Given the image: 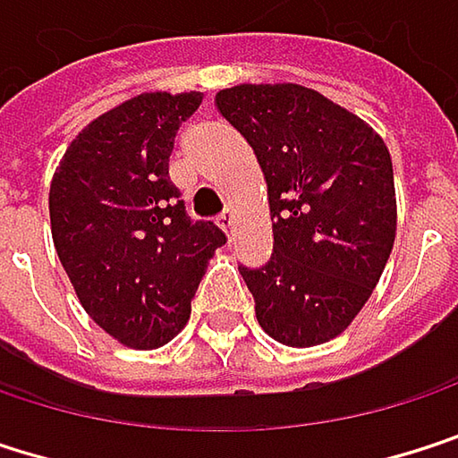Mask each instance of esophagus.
I'll return each instance as SVG.
<instances>
[{
    "instance_id": "esophagus-1",
    "label": "esophagus",
    "mask_w": 458,
    "mask_h": 458,
    "mask_svg": "<svg viewBox=\"0 0 458 458\" xmlns=\"http://www.w3.org/2000/svg\"><path fill=\"white\" fill-rule=\"evenodd\" d=\"M218 226L232 237V232H234V213H232V210H224V213L218 216Z\"/></svg>"
}]
</instances>
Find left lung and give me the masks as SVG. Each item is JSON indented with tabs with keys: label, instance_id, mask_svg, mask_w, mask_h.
<instances>
[{
	"label": "left lung",
	"instance_id": "1",
	"mask_svg": "<svg viewBox=\"0 0 458 458\" xmlns=\"http://www.w3.org/2000/svg\"><path fill=\"white\" fill-rule=\"evenodd\" d=\"M216 106L250 143L269 189L275 250L240 267L261 328L288 346L339 336L373 293L394 242L384 140L301 85H240Z\"/></svg>",
	"mask_w": 458,
	"mask_h": 458
}]
</instances>
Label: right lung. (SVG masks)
<instances>
[{"label": "right lung", "instance_id": "right-lung-1", "mask_svg": "<svg viewBox=\"0 0 458 458\" xmlns=\"http://www.w3.org/2000/svg\"><path fill=\"white\" fill-rule=\"evenodd\" d=\"M199 104L202 93H146L116 106L72 140L50 183L53 242L85 312L135 349L186 326L208 259L226 242L186 213L167 173Z\"/></svg>", "mask_w": 458, "mask_h": 458}]
</instances>
